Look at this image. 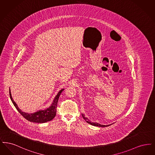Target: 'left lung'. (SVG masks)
<instances>
[{
	"instance_id": "left-lung-1",
	"label": "left lung",
	"mask_w": 155,
	"mask_h": 155,
	"mask_svg": "<svg viewBox=\"0 0 155 155\" xmlns=\"http://www.w3.org/2000/svg\"><path fill=\"white\" fill-rule=\"evenodd\" d=\"M82 114V117L88 123V124H91V125H94V126H96V127H108V126H109L110 125H101V124H99V123H92V122H91V121H89V119L88 118H87L85 116V115L84 114Z\"/></svg>"
}]
</instances>
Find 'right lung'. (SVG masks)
I'll return each mask as SVG.
<instances>
[{
	"mask_svg": "<svg viewBox=\"0 0 155 155\" xmlns=\"http://www.w3.org/2000/svg\"><path fill=\"white\" fill-rule=\"evenodd\" d=\"M63 90H64V89H62L61 90H60L59 91L58 95L55 96V97L53 101V103L49 107H48L45 110L38 111L37 112H35L34 113H25V112L22 111L21 109H20L18 108L17 104L13 101L12 96V94H11L10 89L9 94H10V97L11 101H12V103H13L15 107L17 109L18 111L22 115L24 118L27 119L30 122L37 123H44L52 120H53V118H54V117L56 116V108L58 106V102L59 96Z\"/></svg>",
	"mask_w": 155,
	"mask_h": 155,
	"instance_id": "1",
	"label": "right lung"
}]
</instances>
